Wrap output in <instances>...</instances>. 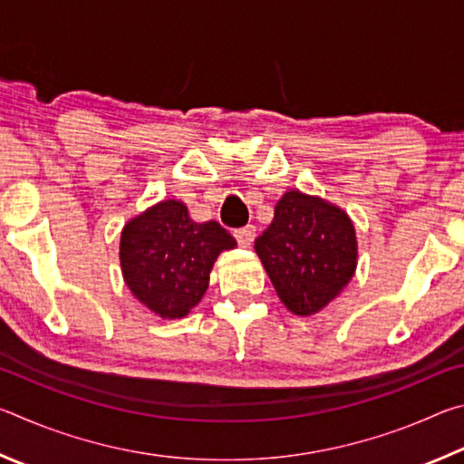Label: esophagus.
<instances>
[{
  "label": "esophagus",
  "mask_w": 464,
  "mask_h": 464,
  "mask_svg": "<svg viewBox=\"0 0 464 464\" xmlns=\"http://www.w3.org/2000/svg\"><path fill=\"white\" fill-rule=\"evenodd\" d=\"M233 235H235V239H237L241 247H249L251 241L256 239V229L251 225H247V227H241V229L235 231Z\"/></svg>",
  "instance_id": "1"
}]
</instances>
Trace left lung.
I'll list each match as a JSON object with an SVG mask.
<instances>
[{
	"label": "left lung",
	"mask_w": 464,
	"mask_h": 464,
	"mask_svg": "<svg viewBox=\"0 0 464 464\" xmlns=\"http://www.w3.org/2000/svg\"><path fill=\"white\" fill-rule=\"evenodd\" d=\"M254 247L280 301L301 317L327 307L348 286L358 264L356 229L348 213L301 190L282 194Z\"/></svg>",
	"instance_id": "obj_1"
}]
</instances>
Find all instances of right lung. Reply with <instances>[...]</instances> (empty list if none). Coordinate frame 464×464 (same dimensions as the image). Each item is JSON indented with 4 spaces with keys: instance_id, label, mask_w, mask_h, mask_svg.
Listing matches in <instances>:
<instances>
[{
    "instance_id": "1",
    "label": "right lung",
    "mask_w": 464,
    "mask_h": 464,
    "mask_svg": "<svg viewBox=\"0 0 464 464\" xmlns=\"http://www.w3.org/2000/svg\"><path fill=\"white\" fill-rule=\"evenodd\" d=\"M235 246L217 221L196 223L182 200H161L122 227L124 285L157 317L182 319L207 293L217 257Z\"/></svg>"
}]
</instances>
